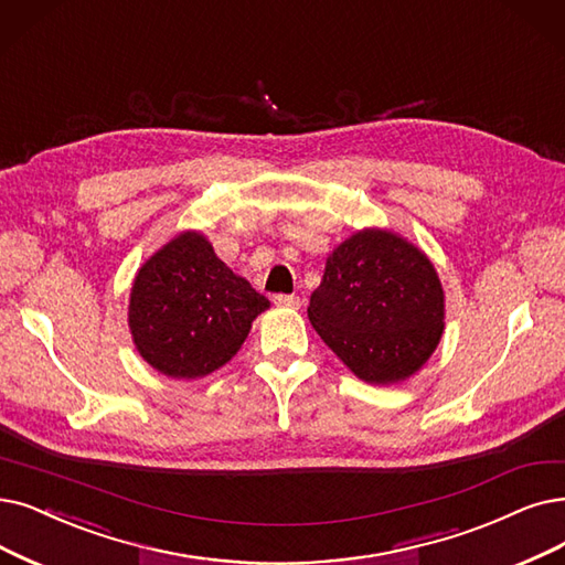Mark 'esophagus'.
Listing matches in <instances>:
<instances>
[{
    "label": "esophagus",
    "instance_id": "esophagus-1",
    "mask_svg": "<svg viewBox=\"0 0 565 565\" xmlns=\"http://www.w3.org/2000/svg\"><path fill=\"white\" fill-rule=\"evenodd\" d=\"M274 303H276L278 308H289V310H299V308H301V299L295 297V295H278V297L274 299Z\"/></svg>",
    "mask_w": 565,
    "mask_h": 565
}]
</instances>
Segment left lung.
Instances as JSON below:
<instances>
[{"label":"left lung","mask_w":565,"mask_h":565,"mask_svg":"<svg viewBox=\"0 0 565 565\" xmlns=\"http://www.w3.org/2000/svg\"><path fill=\"white\" fill-rule=\"evenodd\" d=\"M308 320L359 380L398 385L440 343L445 291L422 247L392 230L369 227L327 257Z\"/></svg>","instance_id":"obj_1"}]
</instances>
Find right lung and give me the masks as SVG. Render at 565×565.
<instances>
[{
	"label": "right lung",
	"instance_id": "obj_1",
	"mask_svg": "<svg viewBox=\"0 0 565 565\" xmlns=\"http://www.w3.org/2000/svg\"><path fill=\"white\" fill-rule=\"evenodd\" d=\"M270 303L188 230L143 262L129 291L131 341L148 366L173 380L206 377L245 343Z\"/></svg>",
	"mask_w": 565,
	"mask_h": 565
}]
</instances>
